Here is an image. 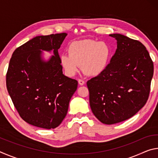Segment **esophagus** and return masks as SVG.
<instances>
[{"instance_id":"obj_1","label":"esophagus","mask_w":158,"mask_h":158,"mask_svg":"<svg viewBox=\"0 0 158 158\" xmlns=\"http://www.w3.org/2000/svg\"><path fill=\"white\" fill-rule=\"evenodd\" d=\"M78 82H79V84L80 85H84V84H85L84 81V80H82V79H79V80H78Z\"/></svg>"}]
</instances>
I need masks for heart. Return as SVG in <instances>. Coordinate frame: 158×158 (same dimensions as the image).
<instances>
[{"label": "heart", "mask_w": 158, "mask_h": 158, "mask_svg": "<svg viewBox=\"0 0 158 158\" xmlns=\"http://www.w3.org/2000/svg\"><path fill=\"white\" fill-rule=\"evenodd\" d=\"M69 54L60 56V62L69 75H74L82 65V70L89 76H98L107 67L111 49L105 42L83 40L70 44Z\"/></svg>", "instance_id": "1"}]
</instances>
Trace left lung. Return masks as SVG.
<instances>
[{
  "label": "left lung",
  "mask_w": 158,
  "mask_h": 158,
  "mask_svg": "<svg viewBox=\"0 0 158 158\" xmlns=\"http://www.w3.org/2000/svg\"><path fill=\"white\" fill-rule=\"evenodd\" d=\"M109 36L117 49L105 70L87 81L93 114L101 123L112 125L135 115L148 100L153 63L145 46L123 35Z\"/></svg>",
  "instance_id": "left-lung-1"
}]
</instances>
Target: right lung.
I'll list each match as a JSON object with an SVG mask.
<instances>
[{
	"mask_svg": "<svg viewBox=\"0 0 158 158\" xmlns=\"http://www.w3.org/2000/svg\"><path fill=\"white\" fill-rule=\"evenodd\" d=\"M67 35L35 37L16 49L10 60L7 91L21 118L34 126L58 127L77 89V80L63 74L58 52ZM43 50L53 51L54 55L45 61Z\"/></svg>",
	"mask_w": 158,
	"mask_h": 158,
	"instance_id": "add662e5",
	"label": "right lung"
}]
</instances>
